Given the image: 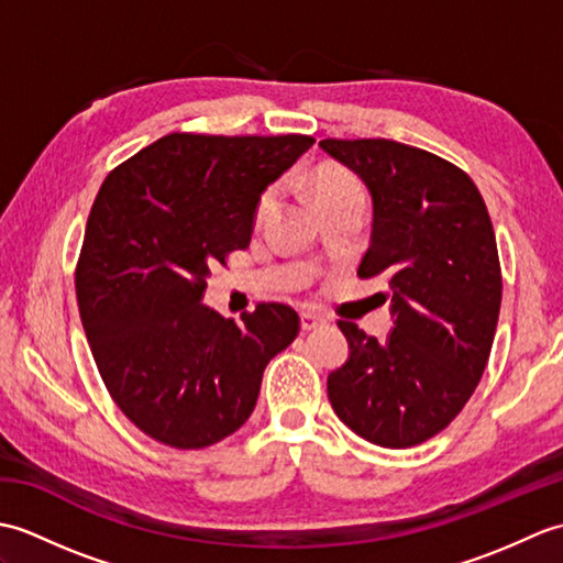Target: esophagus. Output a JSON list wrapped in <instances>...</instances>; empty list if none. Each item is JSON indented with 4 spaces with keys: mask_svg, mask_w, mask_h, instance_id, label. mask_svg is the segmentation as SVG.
<instances>
[{
    "mask_svg": "<svg viewBox=\"0 0 563 563\" xmlns=\"http://www.w3.org/2000/svg\"><path fill=\"white\" fill-rule=\"evenodd\" d=\"M302 331H312L327 324V317L319 312V309H302Z\"/></svg>",
    "mask_w": 563,
    "mask_h": 563,
    "instance_id": "34e87169",
    "label": "esophagus"
}]
</instances>
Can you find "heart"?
Instances as JSON below:
<instances>
[{
    "label": "heart",
    "instance_id": "heart-1",
    "mask_svg": "<svg viewBox=\"0 0 563 563\" xmlns=\"http://www.w3.org/2000/svg\"><path fill=\"white\" fill-rule=\"evenodd\" d=\"M351 194H363V188L349 172L336 169V166H324V169H319L314 174V196H317L319 206H329V202L345 198ZM275 198H278V186L263 188V194L258 196L256 208H254V224L256 227H261L268 220V214L275 206Z\"/></svg>",
    "mask_w": 563,
    "mask_h": 563
}]
</instances>
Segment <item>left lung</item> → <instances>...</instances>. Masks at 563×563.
I'll list each match as a JSON object with an SVG mask.
<instances>
[{"instance_id":"8db88e82","label":"left lung","mask_w":563,"mask_h":563,"mask_svg":"<svg viewBox=\"0 0 563 563\" xmlns=\"http://www.w3.org/2000/svg\"><path fill=\"white\" fill-rule=\"evenodd\" d=\"M319 147L373 194L357 275H387L397 317L385 341L339 321L351 355L327 379L329 401L375 445H421L464 409L492 355L504 295L492 218L472 178L433 152L385 137Z\"/></svg>"}]
</instances>
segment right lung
Masks as SVG:
<instances>
[{"label": "right lung", "instance_id": "1", "mask_svg": "<svg viewBox=\"0 0 563 563\" xmlns=\"http://www.w3.org/2000/svg\"><path fill=\"white\" fill-rule=\"evenodd\" d=\"M312 145L295 133H172L103 178L77 305L106 389L145 435L176 450L232 435L268 361L300 333L290 305H258L236 324L200 297L210 268L249 246L263 188Z\"/></svg>", "mask_w": 563, "mask_h": 563}]
</instances>
